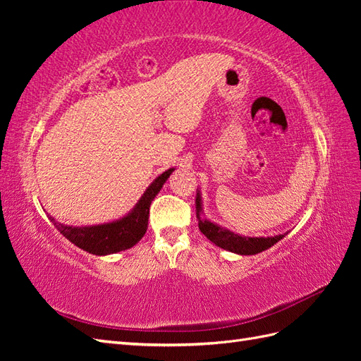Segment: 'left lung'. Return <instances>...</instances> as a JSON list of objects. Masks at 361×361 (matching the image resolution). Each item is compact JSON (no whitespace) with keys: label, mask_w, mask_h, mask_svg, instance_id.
<instances>
[{"label":"left lung","mask_w":361,"mask_h":361,"mask_svg":"<svg viewBox=\"0 0 361 361\" xmlns=\"http://www.w3.org/2000/svg\"><path fill=\"white\" fill-rule=\"evenodd\" d=\"M195 207H197V218H199V228L200 232L212 241L215 245L221 247L227 251H232V253L238 255H257L260 251L269 248L279 243L280 239L285 235H277V236H268V238H247V236H239L231 231H226V228L216 226L207 220H202L200 212H202V203H200V194L197 192V199H195Z\"/></svg>","instance_id":"8db88e82"}]
</instances>
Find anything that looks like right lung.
<instances>
[{
	"instance_id": "right-lung-1",
	"label": "right lung",
	"mask_w": 361,
	"mask_h": 361,
	"mask_svg": "<svg viewBox=\"0 0 361 361\" xmlns=\"http://www.w3.org/2000/svg\"><path fill=\"white\" fill-rule=\"evenodd\" d=\"M173 170L174 169H170L164 171L161 176H158L154 183L146 190L143 197L140 199V202L134 207V211L122 218V220L92 227L63 226L54 220L52 216H49L51 221L59 228L60 233L66 236L72 244L89 251L92 255L104 256L128 250L145 236L147 231L150 203L155 199V195L159 192L164 182L169 179Z\"/></svg>"
}]
</instances>
